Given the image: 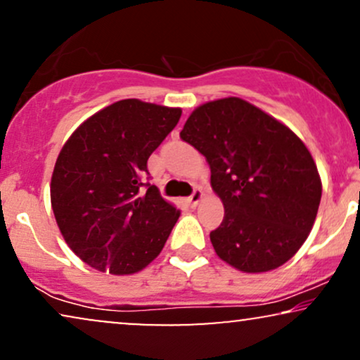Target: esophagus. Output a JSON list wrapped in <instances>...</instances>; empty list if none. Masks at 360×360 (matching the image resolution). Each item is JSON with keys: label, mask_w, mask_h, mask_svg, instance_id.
<instances>
[{"label": "esophagus", "mask_w": 360, "mask_h": 360, "mask_svg": "<svg viewBox=\"0 0 360 360\" xmlns=\"http://www.w3.org/2000/svg\"><path fill=\"white\" fill-rule=\"evenodd\" d=\"M202 198H203V192H202V190H200V188H195L193 193L188 197V203H190V205H192V207H197L198 203H200Z\"/></svg>", "instance_id": "34e87169"}]
</instances>
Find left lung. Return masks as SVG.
<instances>
[{
    "mask_svg": "<svg viewBox=\"0 0 360 360\" xmlns=\"http://www.w3.org/2000/svg\"><path fill=\"white\" fill-rule=\"evenodd\" d=\"M207 158L225 215L210 232L217 255L240 272H269L307 240L322 184L290 128L242 98L195 108L180 131Z\"/></svg>",
    "mask_w": 360,
    "mask_h": 360,
    "instance_id": "left-lung-1",
    "label": "left lung"
}]
</instances>
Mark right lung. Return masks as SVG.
<instances>
[{
	"instance_id": "1",
	"label": "right lung",
	"mask_w": 360,
	"mask_h": 360,
	"mask_svg": "<svg viewBox=\"0 0 360 360\" xmlns=\"http://www.w3.org/2000/svg\"><path fill=\"white\" fill-rule=\"evenodd\" d=\"M180 117V108L120 100L66 140L51 175V207L65 242L90 267L130 275L162 252L180 210L141 179Z\"/></svg>"
}]
</instances>
